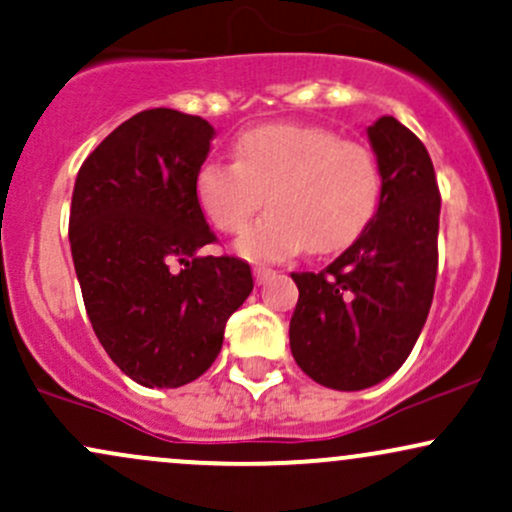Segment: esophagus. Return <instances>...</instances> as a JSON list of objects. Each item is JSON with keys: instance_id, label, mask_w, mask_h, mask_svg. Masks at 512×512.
<instances>
[{"instance_id": "esophagus-1", "label": "esophagus", "mask_w": 512, "mask_h": 512, "mask_svg": "<svg viewBox=\"0 0 512 512\" xmlns=\"http://www.w3.org/2000/svg\"><path fill=\"white\" fill-rule=\"evenodd\" d=\"M272 276H276L274 269H269V267H255V284H257V286L267 284V281L272 279Z\"/></svg>"}]
</instances>
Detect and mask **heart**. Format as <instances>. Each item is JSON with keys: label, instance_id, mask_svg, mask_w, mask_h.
Here are the masks:
<instances>
[{"label": "heart", "instance_id": "b5f03b06", "mask_svg": "<svg viewBox=\"0 0 512 512\" xmlns=\"http://www.w3.org/2000/svg\"><path fill=\"white\" fill-rule=\"evenodd\" d=\"M236 163L209 158L195 175L207 219L238 236L255 214L272 209L240 238L252 262H279L308 248L344 250L368 228L383 199V170L370 146L317 125H260L233 144Z\"/></svg>", "mask_w": 512, "mask_h": 512}]
</instances>
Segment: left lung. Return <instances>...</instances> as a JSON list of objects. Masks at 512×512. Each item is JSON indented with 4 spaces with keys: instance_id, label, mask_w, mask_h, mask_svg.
<instances>
[{
    "instance_id": "8db88e82",
    "label": "left lung",
    "mask_w": 512,
    "mask_h": 512,
    "mask_svg": "<svg viewBox=\"0 0 512 512\" xmlns=\"http://www.w3.org/2000/svg\"><path fill=\"white\" fill-rule=\"evenodd\" d=\"M383 199L366 231L298 286L289 339L305 375L332 390H366L407 361L431 310L440 192L426 146L395 117L368 127Z\"/></svg>"
}]
</instances>
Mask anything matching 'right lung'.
<instances>
[{"mask_svg": "<svg viewBox=\"0 0 512 512\" xmlns=\"http://www.w3.org/2000/svg\"><path fill=\"white\" fill-rule=\"evenodd\" d=\"M214 127L170 108L129 117L81 163L69 211L76 279L98 342L144 387L197 380L252 291L250 264L214 243L195 195Z\"/></svg>", "mask_w": 512, "mask_h": 512, "instance_id": "1", "label": "right lung"}]
</instances>
